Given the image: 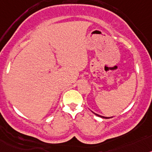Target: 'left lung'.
I'll use <instances>...</instances> for the list:
<instances>
[{
	"instance_id": "obj_1",
	"label": "left lung",
	"mask_w": 152,
	"mask_h": 152,
	"mask_svg": "<svg viewBox=\"0 0 152 152\" xmlns=\"http://www.w3.org/2000/svg\"><path fill=\"white\" fill-rule=\"evenodd\" d=\"M95 115H97V116H98V117H102V118H105V119H109V118H112V117H102V116H101V115H98V114H97V113H95Z\"/></svg>"
}]
</instances>
